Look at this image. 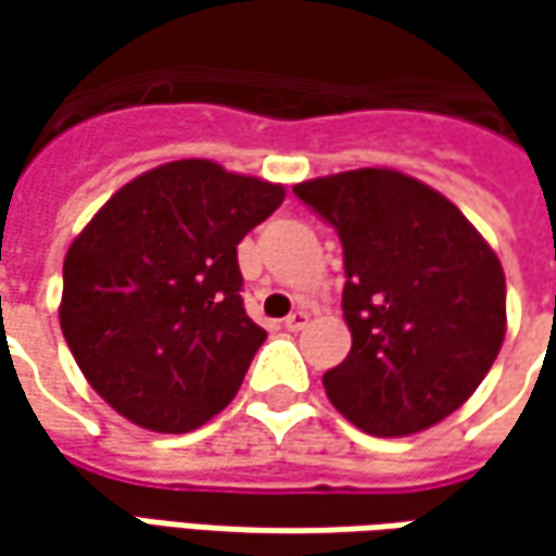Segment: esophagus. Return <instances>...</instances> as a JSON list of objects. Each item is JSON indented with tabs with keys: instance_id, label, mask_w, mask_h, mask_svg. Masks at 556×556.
<instances>
[{
	"instance_id": "esophagus-1",
	"label": "esophagus",
	"mask_w": 556,
	"mask_h": 556,
	"mask_svg": "<svg viewBox=\"0 0 556 556\" xmlns=\"http://www.w3.org/2000/svg\"><path fill=\"white\" fill-rule=\"evenodd\" d=\"M306 325H309V312L306 309H293L288 318H285V328H288V331H303Z\"/></svg>"
}]
</instances>
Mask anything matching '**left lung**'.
<instances>
[{
    "label": "left lung",
    "mask_w": 556,
    "mask_h": 556,
    "mask_svg": "<svg viewBox=\"0 0 556 556\" xmlns=\"http://www.w3.org/2000/svg\"><path fill=\"white\" fill-rule=\"evenodd\" d=\"M343 244L353 350L325 374L333 408L374 437L458 412L507 331L495 250L437 188L387 166L293 185Z\"/></svg>",
    "instance_id": "1"
}]
</instances>
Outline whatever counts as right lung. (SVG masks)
Returning <instances> with one entry per match:
<instances>
[{
    "mask_svg": "<svg viewBox=\"0 0 556 556\" xmlns=\"http://www.w3.org/2000/svg\"><path fill=\"white\" fill-rule=\"evenodd\" d=\"M285 185L173 161L123 185L64 256L61 331L117 415L188 433L241 390L266 331L244 312L238 244Z\"/></svg>",
    "mask_w": 556,
    "mask_h": 556,
    "instance_id": "right-lung-1",
    "label": "right lung"
}]
</instances>
